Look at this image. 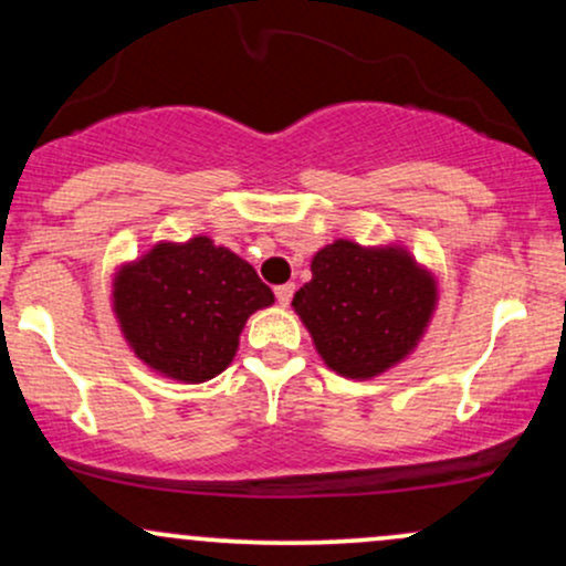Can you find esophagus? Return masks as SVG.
Segmentation results:
<instances>
[{
  "label": "esophagus",
  "mask_w": 566,
  "mask_h": 566,
  "mask_svg": "<svg viewBox=\"0 0 566 566\" xmlns=\"http://www.w3.org/2000/svg\"><path fill=\"white\" fill-rule=\"evenodd\" d=\"M292 295H295V284H279V287H276L279 305H290Z\"/></svg>",
  "instance_id": "esophagus-1"
}]
</instances>
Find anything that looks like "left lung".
<instances>
[{
  "instance_id": "obj_1",
  "label": "left lung",
  "mask_w": 566,
  "mask_h": 566,
  "mask_svg": "<svg viewBox=\"0 0 566 566\" xmlns=\"http://www.w3.org/2000/svg\"><path fill=\"white\" fill-rule=\"evenodd\" d=\"M439 282L405 244L365 247L335 239L311 258V282L292 297L322 361L369 380L405 361L423 340Z\"/></svg>"
}]
</instances>
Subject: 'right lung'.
<instances>
[{
  "instance_id": "add662e5",
  "label": "right lung",
  "mask_w": 566,
  "mask_h": 566,
  "mask_svg": "<svg viewBox=\"0 0 566 566\" xmlns=\"http://www.w3.org/2000/svg\"><path fill=\"white\" fill-rule=\"evenodd\" d=\"M265 287L244 258L210 237L157 242L122 263L112 308L133 354L178 382H205L231 365L247 319L269 308Z\"/></svg>"
}]
</instances>
